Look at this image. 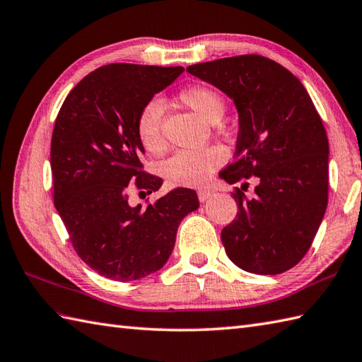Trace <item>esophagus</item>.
Here are the masks:
<instances>
[{
	"instance_id": "1",
	"label": "esophagus",
	"mask_w": 362,
	"mask_h": 362,
	"mask_svg": "<svg viewBox=\"0 0 362 362\" xmlns=\"http://www.w3.org/2000/svg\"><path fill=\"white\" fill-rule=\"evenodd\" d=\"M212 197V192L209 190V189H202V190H198V198H199V202L202 203H204V202H207L209 198Z\"/></svg>"
}]
</instances>
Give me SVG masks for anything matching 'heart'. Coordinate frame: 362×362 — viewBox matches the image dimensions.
Here are the masks:
<instances>
[{
    "instance_id": "b5f03b06",
    "label": "heart",
    "mask_w": 362,
    "mask_h": 362,
    "mask_svg": "<svg viewBox=\"0 0 362 362\" xmlns=\"http://www.w3.org/2000/svg\"><path fill=\"white\" fill-rule=\"evenodd\" d=\"M180 100L211 124L218 122L224 113L221 95L207 86H192L180 94ZM163 103L151 100L141 110L136 122V133L142 147L150 153H158L164 147L163 138ZM224 160V151L216 147L199 150H181L164 164V175L173 186H202L211 178L214 170Z\"/></svg>"
}]
</instances>
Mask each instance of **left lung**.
<instances>
[{
  "label": "left lung",
  "mask_w": 362,
  "mask_h": 362,
  "mask_svg": "<svg viewBox=\"0 0 362 362\" xmlns=\"http://www.w3.org/2000/svg\"><path fill=\"white\" fill-rule=\"evenodd\" d=\"M187 72L234 100L238 136L229 184L255 176L254 197L234 194L238 216L221 230L232 263L274 276L302 260L322 223L328 199V139L305 86L262 55L197 63Z\"/></svg>",
  "instance_id": "1"
}]
</instances>
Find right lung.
I'll use <instances>...</instances> for the list:
<instances>
[{
  "instance_id": "add662e5",
  "label": "right lung",
  "mask_w": 362,
  "mask_h": 362,
  "mask_svg": "<svg viewBox=\"0 0 362 362\" xmlns=\"http://www.w3.org/2000/svg\"><path fill=\"white\" fill-rule=\"evenodd\" d=\"M182 72L133 63L100 66L72 88L55 119L54 204L80 259L107 279L130 282L159 271L184 216L199 207L197 192L184 187L147 207L128 203L133 181L147 194L163 186L141 170L146 148L136 122Z\"/></svg>"
}]
</instances>
